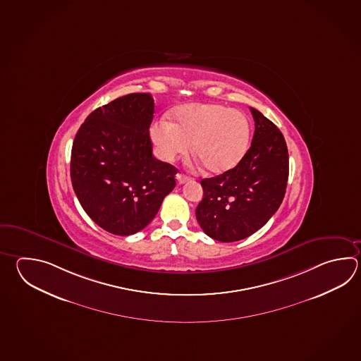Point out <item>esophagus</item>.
<instances>
[{"label": "esophagus", "mask_w": 361, "mask_h": 361, "mask_svg": "<svg viewBox=\"0 0 361 361\" xmlns=\"http://www.w3.org/2000/svg\"><path fill=\"white\" fill-rule=\"evenodd\" d=\"M177 184L181 185L186 183L189 180V177L184 175V173H177L176 175Z\"/></svg>", "instance_id": "obj_1"}]
</instances>
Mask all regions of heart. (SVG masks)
Listing matches in <instances>:
<instances>
[{
  "label": "heart",
  "mask_w": 361,
  "mask_h": 361,
  "mask_svg": "<svg viewBox=\"0 0 361 361\" xmlns=\"http://www.w3.org/2000/svg\"><path fill=\"white\" fill-rule=\"evenodd\" d=\"M172 117L173 123L162 118L150 128L155 153L164 162L188 154L192 147L208 172L222 173L240 162L250 145V118L238 109L221 104H189Z\"/></svg>",
  "instance_id": "1"
}]
</instances>
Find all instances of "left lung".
I'll list each match as a JSON object with an SVG mask.
<instances>
[{"label": "left lung", "mask_w": 361, "mask_h": 361, "mask_svg": "<svg viewBox=\"0 0 361 361\" xmlns=\"http://www.w3.org/2000/svg\"><path fill=\"white\" fill-rule=\"evenodd\" d=\"M255 133L248 152L234 169L203 178V199L195 209L200 228L214 240H242L278 211L287 189L289 157L283 133L250 108Z\"/></svg>", "instance_id": "8db88e82"}]
</instances>
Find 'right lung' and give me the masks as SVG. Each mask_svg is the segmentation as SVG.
Returning a JSON list of instances; mask_svg holds the SVG:
<instances>
[{
	"mask_svg": "<svg viewBox=\"0 0 361 361\" xmlns=\"http://www.w3.org/2000/svg\"><path fill=\"white\" fill-rule=\"evenodd\" d=\"M153 114L150 94L122 96L92 111L74 137V192L91 220L114 235L145 228L176 186L177 169L152 153Z\"/></svg>",
	"mask_w": 361,
	"mask_h": 361,
	"instance_id": "right-lung-1",
	"label": "right lung"
}]
</instances>
